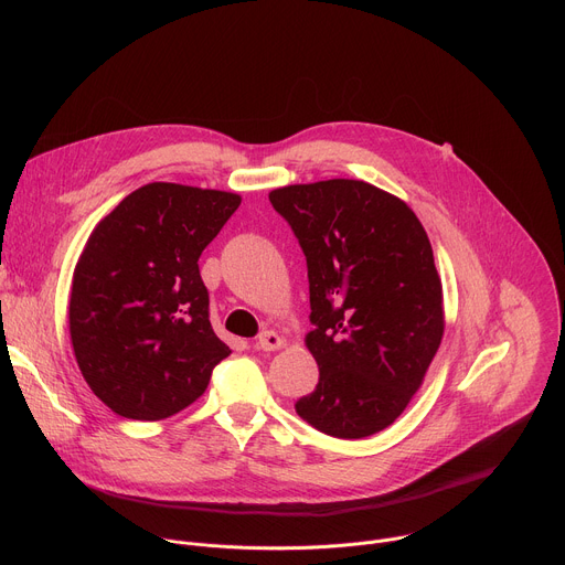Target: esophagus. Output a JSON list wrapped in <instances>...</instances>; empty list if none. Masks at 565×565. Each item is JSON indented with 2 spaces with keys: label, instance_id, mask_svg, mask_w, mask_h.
<instances>
[{
  "label": "esophagus",
  "instance_id": "34e87169",
  "mask_svg": "<svg viewBox=\"0 0 565 565\" xmlns=\"http://www.w3.org/2000/svg\"><path fill=\"white\" fill-rule=\"evenodd\" d=\"M284 344H286L284 338L279 333H275V331H264L259 335V342H257V347L262 351H279V349H284Z\"/></svg>",
  "mask_w": 565,
  "mask_h": 565
}]
</instances>
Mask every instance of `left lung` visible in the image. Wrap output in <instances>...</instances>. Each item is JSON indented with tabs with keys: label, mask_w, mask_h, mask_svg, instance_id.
Instances as JSON below:
<instances>
[{
	"label": "left lung",
	"mask_w": 565,
	"mask_h": 565,
	"mask_svg": "<svg viewBox=\"0 0 565 565\" xmlns=\"http://www.w3.org/2000/svg\"><path fill=\"white\" fill-rule=\"evenodd\" d=\"M308 264L306 349L319 382L295 409L335 438L388 427L423 386L443 333V281L429 236L391 192L353 179L277 188Z\"/></svg>",
	"instance_id": "obj_1"
}]
</instances>
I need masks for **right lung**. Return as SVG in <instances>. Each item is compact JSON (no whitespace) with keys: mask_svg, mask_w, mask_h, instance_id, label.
<instances>
[{"mask_svg":"<svg viewBox=\"0 0 565 565\" xmlns=\"http://www.w3.org/2000/svg\"><path fill=\"white\" fill-rule=\"evenodd\" d=\"M238 205L234 192L147 183L89 234L73 270L68 333L79 373L114 414L183 412L232 353L212 331L199 257Z\"/></svg>","mask_w":565,"mask_h":565,"instance_id":"right-lung-1","label":"right lung"}]
</instances>
